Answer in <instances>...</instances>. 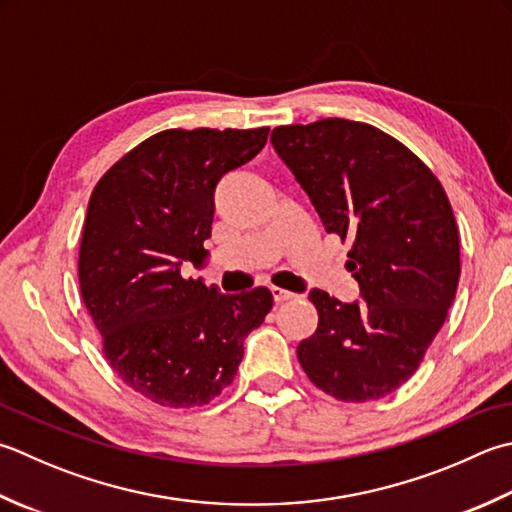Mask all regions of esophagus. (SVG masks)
I'll use <instances>...</instances> for the list:
<instances>
[{"label":"esophagus","mask_w":512,"mask_h":512,"mask_svg":"<svg viewBox=\"0 0 512 512\" xmlns=\"http://www.w3.org/2000/svg\"><path fill=\"white\" fill-rule=\"evenodd\" d=\"M270 293H273V299H275V304H284V302H288V299H295V295L290 293V290H284V288H277V286H273L270 288Z\"/></svg>","instance_id":"1"}]
</instances>
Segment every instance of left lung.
Listing matches in <instances>:
<instances>
[{"label":"left lung","mask_w":512,"mask_h":512,"mask_svg":"<svg viewBox=\"0 0 512 512\" xmlns=\"http://www.w3.org/2000/svg\"><path fill=\"white\" fill-rule=\"evenodd\" d=\"M270 142L326 233L353 242L346 268L364 297L344 304L310 293L319 324L297 346L299 364L339 402L382 399L415 375L457 293L462 262L446 190L413 150L364 122L277 126Z\"/></svg>","instance_id":"left-lung-1"}]
</instances>
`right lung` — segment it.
I'll use <instances>...</instances> for the list:
<instances>
[{
	"label": "right lung",
	"mask_w": 512,
	"mask_h": 512,
	"mask_svg": "<svg viewBox=\"0 0 512 512\" xmlns=\"http://www.w3.org/2000/svg\"><path fill=\"white\" fill-rule=\"evenodd\" d=\"M262 128H168L117 159L90 193L79 290L110 368L166 408L213 402L233 382L270 290L222 295L182 264H202L219 179L266 146Z\"/></svg>",
	"instance_id": "right-lung-1"
}]
</instances>
